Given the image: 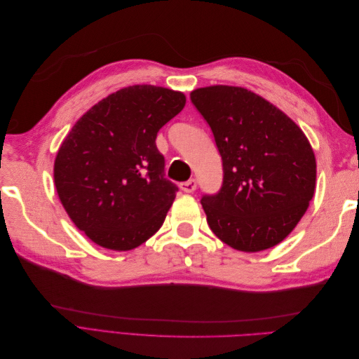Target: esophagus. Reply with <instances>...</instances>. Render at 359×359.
<instances>
[{
	"label": "esophagus",
	"instance_id": "34e87169",
	"mask_svg": "<svg viewBox=\"0 0 359 359\" xmlns=\"http://www.w3.org/2000/svg\"><path fill=\"white\" fill-rule=\"evenodd\" d=\"M196 187H198L196 180H189V181H184L180 184V189L184 193H193L194 190H196Z\"/></svg>",
	"mask_w": 359,
	"mask_h": 359
}]
</instances>
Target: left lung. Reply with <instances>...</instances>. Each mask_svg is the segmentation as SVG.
Here are the masks:
<instances>
[{"label": "left lung", "instance_id": "obj_1", "mask_svg": "<svg viewBox=\"0 0 359 359\" xmlns=\"http://www.w3.org/2000/svg\"><path fill=\"white\" fill-rule=\"evenodd\" d=\"M223 160V186L201 203L217 238L256 253L281 243L306 214L316 189L307 136L277 106L243 86L190 93Z\"/></svg>", "mask_w": 359, "mask_h": 359}]
</instances>
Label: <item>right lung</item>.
I'll return each mask as SVG.
<instances>
[{
    "label": "right lung",
    "instance_id": "obj_1",
    "mask_svg": "<svg viewBox=\"0 0 359 359\" xmlns=\"http://www.w3.org/2000/svg\"><path fill=\"white\" fill-rule=\"evenodd\" d=\"M186 106V95L154 85L112 93L83 114L53 163L58 198L97 245L127 252L163 224L178 187L165 178L158 130Z\"/></svg>",
    "mask_w": 359,
    "mask_h": 359
}]
</instances>
